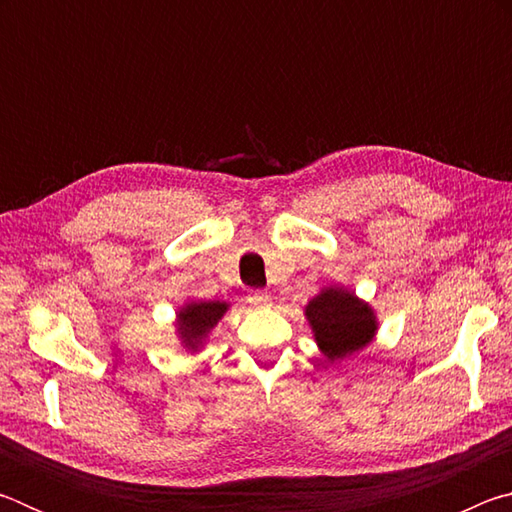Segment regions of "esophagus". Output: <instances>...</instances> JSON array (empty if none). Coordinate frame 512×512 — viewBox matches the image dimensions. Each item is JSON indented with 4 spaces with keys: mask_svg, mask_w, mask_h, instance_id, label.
Segmentation results:
<instances>
[{
    "mask_svg": "<svg viewBox=\"0 0 512 512\" xmlns=\"http://www.w3.org/2000/svg\"><path fill=\"white\" fill-rule=\"evenodd\" d=\"M250 302H253L255 307H271L273 298H271V293H268V291L257 289V291L250 293Z\"/></svg>",
    "mask_w": 512,
    "mask_h": 512,
    "instance_id": "obj_1",
    "label": "esophagus"
}]
</instances>
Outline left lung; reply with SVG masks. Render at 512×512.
Listing matches in <instances>:
<instances>
[{"mask_svg":"<svg viewBox=\"0 0 512 512\" xmlns=\"http://www.w3.org/2000/svg\"><path fill=\"white\" fill-rule=\"evenodd\" d=\"M305 316L320 352L329 361L363 350L377 332V318L370 305L339 287L320 291L314 300H309Z\"/></svg>","mask_w":512,"mask_h":512,"instance_id":"8db88e82","label":"left lung"}]
</instances>
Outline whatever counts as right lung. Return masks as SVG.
<instances>
[{"label": "right lung", "instance_id": "obj_1", "mask_svg": "<svg viewBox=\"0 0 512 512\" xmlns=\"http://www.w3.org/2000/svg\"><path fill=\"white\" fill-rule=\"evenodd\" d=\"M228 311V302H189L178 311V336L185 343V348L198 350L212 332L214 325Z\"/></svg>", "mask_w": 512, "mask_h": 512}]
</instances>
